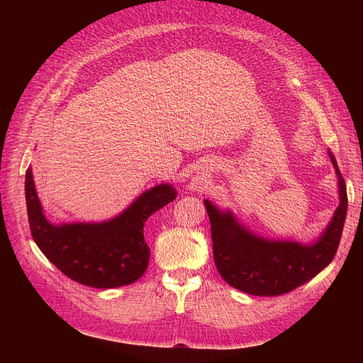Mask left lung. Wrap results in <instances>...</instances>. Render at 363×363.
I'll return each mask as SVG.
<instances>
[{
	"mask_svg": "<svg viewBox=\"0 0 363 363\" xmlns=\"http://www.w3.org/2000/svg\"><path fill=\"white\" fill-rule=\"evenodd\" d=\"M337 177L339 206L313 242L268 239L247 228L232 211L204 200L211 219L213 260L221 277L238 291L276 296L294 291L320 274L336 255L347 216V186L335 156L328 151Z\"/></svg>",
	"mask_w": 363,
	"mask_h": 363,
	"instance_id": "8db88e82",
	"label": "left lung"
}]
</instances>
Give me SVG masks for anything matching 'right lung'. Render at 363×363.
Wrapping results in <instances>:
<instances>
[{"label":"right lung","instance_id":"obj_1","mask_svg":"<svg viewBox=\"0 0 363 363\" xmlns=\"http://www.w3.org/2000/svg\"><path fill=\"white\" fill-rule=\"evenodd\" d=\"M175 196L174 186L162 183L107 221L52 224L43 213L31 168L26 172L28 224L36 245L65 276L98 289L125 286L144 276L150 262L145 221Z\"/></svg>","mask_w":363,"mask_h":363}]
</instances>
